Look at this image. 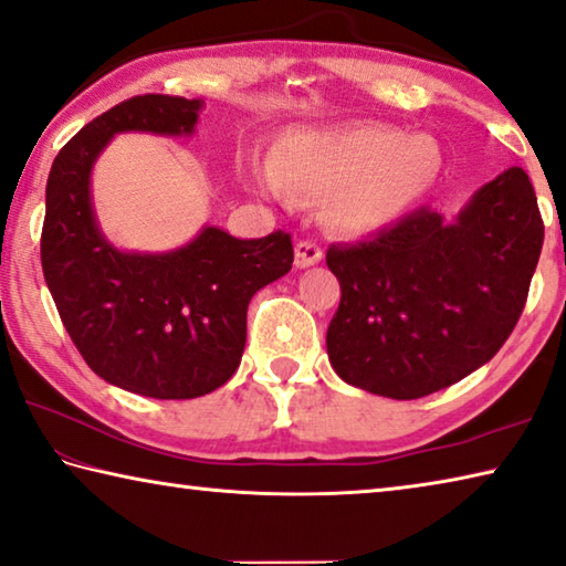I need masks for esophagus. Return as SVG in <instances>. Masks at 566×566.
I'll list each match as a JSON object with an SVG mask.
<instances>
[{"instance_id":"34e87169","label":"esophagus","mask_w":566,"mask_h":566,"mask_svg":"<svg viewBox=\"0 0 566 566\" xmlns=\"http://www.w3.org/2000/svg\"><path fill=\"white\" fill-rule=\"evenodd\" d=\"M321 258L323 250L318 243H313V240H298V243H295V265L298 268L316 265Z\"/></svg>"}]
</instances>
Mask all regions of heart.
Instances as JSON below:
<instances>
[{"mask_svg": "<svg viewBox=\"0 0 566 566\" xmlns=\"http://www.w3.org/2000/svg\"><path fill=\"white\" fill-rule=\"evenodd\" d=\"M441 150L426 135L386 125L295 133L277 145L273 170L253 178L265 192L323 200L336 233L358 235L391 222L441 178Z\"/></svg>", "mask_w": 566, "mask_h": 566, "instance_id": "b5f03b06", "label": "heart"}]
</instances>
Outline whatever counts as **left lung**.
<instances>
[{"label":"left lung","mask_w":566,"mask_h":566,"mask_svg":"<svg viewBox=\"0 0 566 566\" xmlns=\"http://www.w3.org/2000/svg\"><path fill=\"white\" fill-rule=\"evenodd\" d=\"M544 222L530 175L509 168L457 220L429 206L354 245H331L340 283L326 348L346 384L411 401L496 356L522 316Z\"/></svg>","instance_id":"1"}]
</instances>
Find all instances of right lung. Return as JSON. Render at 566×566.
<instances>
[{"mask_svg":"<svg viewBox=\"0 0 566 566\" xmlns=\"http://www.w3.org/2000/svg\"><path fill=\"white\" fill-rule=\"evenodd\" d=\"M200 99L137 95L80 129L54 157L42 226V271L85 364L150 398H198L235 374L248 303L293 265L283 230L240 240L202 228L168 253H125L99 233L90 175L119 133L192 135Z\"/></svg>","mask_w":566,"mask_h":566,"instance_id":"obj_1","label":"right lung"}]
</instances>
